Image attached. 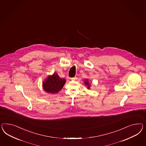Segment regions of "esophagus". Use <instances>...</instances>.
Instances as JSON below:
<instances>
[{
    "label": "esophagus",
    "mask_w": 146,
    "mask_h": 146,
    "mask_svg": "<svg viewBox=\"0 0 146 146\" xmlns=\"http://www.w3.org/2000/svg\"><path fill=\"white\" fill-rule=\"evenodd\" d=\"M71 80H76L77 79V78L76 77H74V78H71Z\"/></svg>",
    "instance_id": "obj_1"
}]
</instances>
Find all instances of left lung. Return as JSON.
<instances>
[{
    "instance_id": "8db88e82",
    "label": "left lung",
    "mask_w": 146,
    "mask_h": 146,
    "mask_svg": "<svg viewBox=\"0 0 146 146\" xmlns=\"http://www.w3.org/2000/svg\"><path fill=\"white\" fill-rule=\"evenodd\" d=\"M84 83L88 86V88L89 89H90V84H89V82H88V80L86 79V80L84 81Z\"/></svg>"
}]
</instances>
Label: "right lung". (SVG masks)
Returning <instances> with one entry per match:
<instances>
[{"mask_svg": "<svg viewBox=\"0 0 146 146\" xmlns=\"http://www.w3.org/2000/svg\"><path fill=\"white\" fill-rule=\"evenodd\" d=\"M66 82L65 79H61L57 73H54L43 82L44 90L50 94L57 93L63 88Z\"/></svg>", "mask_w": 146, "mask_h": 146, "instance_id": "add662e5", "label": "right lung"}]
</instances>
